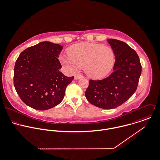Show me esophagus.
<instances>
[{
  "label": "esophagus",
  "mask_w": 160,
  "mask_h": 160,
  "mask_svg": "<svg viewBox=\"0 0 160 160\" xmlns=\"http://www.w3.org/2000/svg\"><path fill=\"white\" fill-rule=\"evenodd\" d=\"M82 77H83V76L82 75H80V74L77 73V74L75 75V80H78V79H80V78H81Z\"/></svg>",
  "instance_id": "esophagus-1"
}]
</instances>
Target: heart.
Returning a JSON list of instances; mask_svg holds the SVG:
<instances>
[{"label":"heart","instance_id":"heart-1","mask_svg":"<svg viewBox=\"0 0 160 160\" xmlns=\"http://www.w3.org/2000/svg\"><path fill=\"white\" fill-rule=\"evenodd\" d=\"M60 60L65 66L72 69L84 66L88 75L101 78L111 71L115 62V55L109 46L81 42L73 45L68 51V56L62 55Z\"/></svg>","mask_w":160,"mask_h":160}]
</instances>
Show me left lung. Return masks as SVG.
<instances>
[{
  "label": "left lung",
  "mask_w": 160,
  "mask_h": 160,
  "mask_svg": "<svg viewBox=\"0 0 160 160\" xmlns=\"http://www.w3.org/2000/svg\"><path fill=\"white\" fill-rule=\"evenodd\" d=\"M107 41L115 55L113 72L102 80H90L85 95L91 104L111 109L121 106L135 93L142 66L137 52L126 42L114 39Z\"/></svg>",
  "instance_id": "obj_1"
}]
</instances>
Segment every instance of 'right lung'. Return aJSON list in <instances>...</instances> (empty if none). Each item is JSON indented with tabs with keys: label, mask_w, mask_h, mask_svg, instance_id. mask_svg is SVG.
<instances>
[{
	"label": "right lung",
	"mask_w": 160,
	"mask_h": 160,
	"mask_svg": "<svg viewBox=\"0 0 160 160\" xmlns=\"http://www.w3.org/2000/svg\"><path fill=\"white\" fill-rule=\"evenodd\" d=\"M63 47L44 41L24 50L14 67L13 83L20 99L36 110L55 107L64 99L67 85L74 77L59 71L58 58Z\"/></svg>",
	"instance_id": "obj_1"
}]
</instances>
